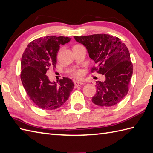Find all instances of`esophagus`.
Here are the masks:
<instances>
[{
  "instance_id": "34e87169",
  "label": "esophagus",
  "mask_w": 153,
  "mask_h": 153,
  "mask_svg": "<svg viewBox=\"0 0 153 153\" xmlns=\"http://www.w3.org/2000/svg\"><path fill=\"white\" fill-rule=\"evenodd\" d=\"M84 83L82 82L81 81H75L74 82V85H75L76 87H78V86H80V85H82Z\"/></svg>"
}]
</instances>
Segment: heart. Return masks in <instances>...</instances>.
<instances>
[{
    "label": "heart",
    "mask_w": 153,
    "mask_h": 153,
    "mask_svg": "<svg viewBox=\"0 0 153 153\" xmlns=\"http://www.w3.org/2000/svg\"><path fill=\"white\" fill-rule=\"evenodd\" d=\"M77 45H75L74 46H77ZM59 51L58 52V54H59ZM74 75L76 78H78V79H80V78H82V76H83V71L82 70H77L74 73Z\"/></svg>",
    "instance_id": "heart-1"
}]
</instances>
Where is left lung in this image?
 Instances as JSON below:
<instances>
[{
  "label": "left lung",
  "mask_w": 153,
  "mask_h": 153,
  "mask_svg": "<svg viewBox=\"0 0 153 153\" xmlns=\"http://www.w3.org/2000/svg\"><path fill=\"white\" fill-rule=\"evenodd\" d=\"M86 47L89 56L95 65L94 71L105 76L103 82H96V94L92 102L100 106L117 105L128 94L133 72L128 48L120 38L109 34L97 33L85 36H74Z\"/></svg>",
  "instance_id": "8db88e82"
}]
</instances>
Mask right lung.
<instances>
[{
	"label": "right lung",
	"instance_id": "obj_1",
	"mask_svg": "<svg viewBox=\"0 0 153 153\" xmlns=\"http://www.w3.org/2000/svg\"><path fill=\"white\" fill-rule=\"evenodd\" d=\"M71 40L68 37L48 36L33 40L21 58V79L33 103L42 110H55L69 99L74 88L73 81L63 77L57 84L51 82L46 73L56 68V56L60 45Z\"/></svg>",
	"mask_w": 153,
	"mask_h": 153
}]
</instances>
